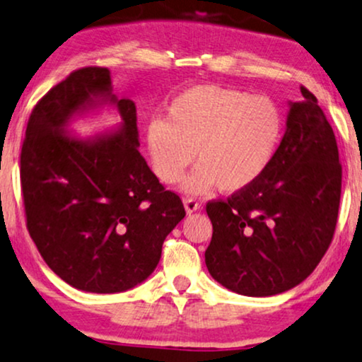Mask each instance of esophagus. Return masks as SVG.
<instances>
[{
	"instance_id": "34e87169",
	"label": "esophagus",
	"mask_w": 362,
	"mask_h": 362,
	"mask_svg": "<svg viewBox=\"0 0 362 362\" xmlns=\"http://www.w3.org/2000/svg\"><path fill=\"white\" fill-rule=\"evenodd\" d=\"M184 207H185V212L187 214H194V212H197V210L200 209V204L197 202V200L190 199V197H185V199H184Z\"/></svg>"
}]
</instances>
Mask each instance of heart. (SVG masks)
I'll list each match as a JSON object with an SVG mask.
<instances>
[{
    "instance_id": "b5f03b06",
    "label": "heart",
    "mask_w": 362,
    "mask_h": 362,
    "mask_svg": "<svg viewBox=\"0 0 362 362\" xmlns=\"http://www.w3.org/2000/svg\"><path fill=\"white\" fill-rule=\"evenodd\" d=\"M282 134V112L269 97L221 85H197L172 100L167 118L148 122L145 148L163 184L180 180L197 152L199 167L184 182V190L204 194L221 187L235 194L267 172Z\"/></svg>"
}]
</instances>
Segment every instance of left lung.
<instances>
[{
	"mask_svg": "<svg viewBox=\"0 0 362 362\" xmlns=\"http://www.w3.org/2000/svg\"><path fill=\"white\" fill-rule=\"evenodd\" d=\"M286 134L260 180L207 204L212 240L205 264L228 291L267 297L299 286L331 244L341 200L336 136L317 98L300 88Z\"/></svg>",
	"mask_w": 362,
	"mask_h": 362,
	"instance_id": "left-lung-1",
	"label": "left lung"
}]
</instances>
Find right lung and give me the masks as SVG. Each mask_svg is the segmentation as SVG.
Here are the masks:
<instances>
[{
	"label": "right lung",
	"mask_w": 362,
	"mask_h": 362,
	"mask_svg": "<svg viewBox=\"0 0 362 362\" xmlns=\"http://www.w3.org/2000/svg\"><path fill=\"white\" fill-rule=\"evenodd\" d=\"M105 106L117 129L81 139L69 125ZM136 107L113 93L108 68L73 71L36 103L21 148L26 226L48 267L75 289L115 294L157 267L185 217L139 152Z\"/></svg>",
	"instance_id": "1"
}]
</instances>
